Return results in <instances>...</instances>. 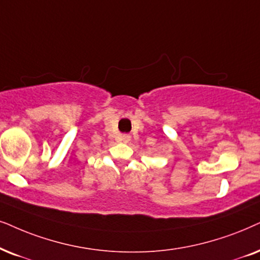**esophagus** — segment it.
I'll return each mask as SVG.
<instances>
[{
    "instance_id": "esophagus-1",
    "label": "esophagus",
    "mask_w": 260,
    "mask_h": 260,
    "mask_svg": "<svg viewBox=\"0 0 260 260\" xmlns=\"http://www.w3.org/2000/svg\"><path fill=\"white\" fill-rule=\"evenodd\" d=\"M120 141H122V142H124V143H126V142H129L130 141V136L129 135H122V136H120Z\"/></svg>"
}]
</instances>
